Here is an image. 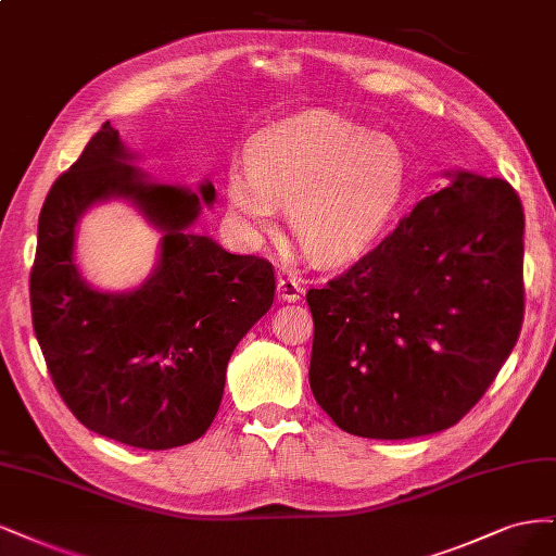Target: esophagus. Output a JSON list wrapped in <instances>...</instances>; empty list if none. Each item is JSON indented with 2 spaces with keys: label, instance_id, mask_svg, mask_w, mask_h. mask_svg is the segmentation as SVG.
Instances as JSON below:
<instances>
[{
  "label": "esophagus",
  "instance_id": "esophagus-1",
  "mask_svg": "<svg viewBox=\"0 0 556 556\" xmlns=\"http://www.w3.org/2000/svg\"><path fill=\"white\" fill-rule=\"evenodd\" d=\"M302 291L304 289H302L298 279H293V277H279V281H277V295H279V300H283V302H298L302 298Z\"/></svg>",
  "mask_w": 556,
  "mask_h": 556
}]
</instances>
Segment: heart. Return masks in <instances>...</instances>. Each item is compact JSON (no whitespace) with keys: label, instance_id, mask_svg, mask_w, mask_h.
<instances>
[{"label":"heart","instance_id":"1","mask_svg":"<svg viewBox=\"0 0 556 556\" xmlns=\"http://www.w3.org/2000/svg\"><path fill=\"white\" fill-rule=\"evenodd\" d=\"M408 161L400 142L342 115L307 113L258 134L249 166L228 173L232 210L270 226L289 205L300 247L320 263L355 256L400 207Z\"/></svg>","mask_w":556,"mask_h":556}]
</instances>
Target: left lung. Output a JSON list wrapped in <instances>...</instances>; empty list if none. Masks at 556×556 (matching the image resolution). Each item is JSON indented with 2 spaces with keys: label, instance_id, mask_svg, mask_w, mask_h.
Instances as JSON below:
<instances>
[{
  "label": "left lung",
  "instance_id": "obj_1",
  "mask_svg": "<svg viewBox=\"0 0 556 556\" xmlns=\"http://www.w3.org/2000/svg\"><path fill=\"white\" fill-rule=\"evenodd\" d=\"M320 289L309 386L349 434L453 427L485 395L525 320V210L498 177L459 170Z\"/></svg>",
  "mask_w": 556,
  "mask_h": 556
}]
</instances>
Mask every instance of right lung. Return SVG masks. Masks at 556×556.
Returning a JSON list of instances; mask_svg holds the SVG:
<instances>
[{
    "label": "right lung",
    "mask_w": 556,
    "mask_h": 556,
    "mask_svg": "<svg viewBox=\"0 0 556 556\" xmlns=\"http://www.w3.org/2000/svg\"><path fill=\"white\" fill-rule=\"evenodd\" d=\"M105 122L50 187L29 275L31 324L60 397L87 429L142 451L201 439L217 416L240 339L273 307L275 270L228 254L189 226L195 193L152 185L124 164ZM124 194L165 230L155 275L131 294H99L73 263L75 224L97 200ZM214 201V187H201Z\"/></svg>",
    "instance_id": "obj_1"
}]
</instances>
